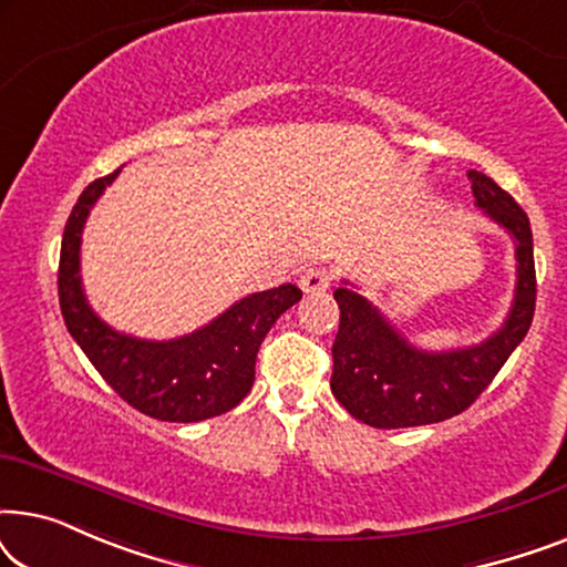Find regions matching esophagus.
Here are the masks:
<instances>
[{
	"mask_svg": "<svg viewBox=\"0 0 567 567\" xmlns=\"http://www.w3.org/2000/svg\"><path fill=\"white\" fill-rule=\"evenodd\" d=\"M330 284H332V276L328 268H307L305 274L299 276L301 291L309 293V297H320V293L330 289Z\"/></svg>",
	"mask_w": 567,
	"mask_h": 567,
	"instance_id": "34e87169",
	"label": "esophagus"
}]
</instances>
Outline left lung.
<instances>
[{"instance_id": "8db88e82", "label": "left lung", "mask_w": 567, "mask_h": 567, "mask_svg": "<svg viewBox=\"0 0 567 567\" xmlns=\"http://www.w3.org/2000/svg\"><path fill=\"white\" fill-rule=\"evenodd\" d=\"M475 206L514 237L516 291L506 322L483 343L423 351L408 343L371 301L343 281L336 289L340 328L332 343L330 390L355 421L374 429H413L460 415L475 402L534 317L537 276L529 216L493 177L470 169Z\"/></svg>"}]
</instances>
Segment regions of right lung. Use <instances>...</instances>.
Returning a JSON list of instances; mask_svg holds the SVG:
<instances>
[{"label":"right lung","instance_id":"obj_1","mask_svg":"<svg viewBox=\"0 0 567 567\" xmlns=\"http://www.w3.org/2000/svg\"><path fill=\"white\" fill-rule=\"evenodd\" d=\"M121 169L82 190L61 239L59 305L66 330L100 377L138 413L169 423H198L237 408L255 382L258 348L274 322L297 305L293 284L239 299L204 328L173 340H142L113 330L92 312L82 289L80 245L90 208Z\"/></svg>","mask_w":567,"mask_h":567}]
</instances>
